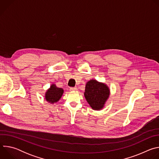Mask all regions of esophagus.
<instances>
[{
    "mask_svg": "<svg viewBox=\"0 0 159 159\" xmlns=\"http://www.w3.org/2000/svg\"><path fill=\"white\" fill-rule=\"evenodd\" d=\"M70 90H72V91H76V90H77V87H70Z\"/></svg>",
    "mask_w": 159,
    "mask_h": 159,
    "instance_id": "1",
    "label": "esophagus"
}]
</instances>
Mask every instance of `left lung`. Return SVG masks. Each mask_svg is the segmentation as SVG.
<instances>
[{"instance_id":"left-lung-1","label":"left lung","mask_w":159,"mask_h":159,"mask_svg":"<svg viewBox=\"0 0 159 159\" xmlns=\"http://www.w3.org/2000/svg\"><path fill=\"white\" fill-rule=\"evenodd\" d=\"M84 96L90 107L99 110L103 107L109 96V90L105 84L90 80L85 85Z\"/></svg>"}]
</instances>
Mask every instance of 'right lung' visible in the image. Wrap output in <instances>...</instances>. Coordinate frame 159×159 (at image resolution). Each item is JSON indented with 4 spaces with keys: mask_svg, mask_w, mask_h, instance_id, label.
I'll use <instances>...</instances> for the list:
<instances>
[{
    "mask_svg": "<svg viewBox=\"0 0 159 159\" xmlns=\"http://www.w3.org/2000/svg\"><path fill=\"white\" fill-rule=\"evenodd\" d=\"M63 93V89L57 87L55 84H53L45 94V99L51 103H54L57 102L61 98Z\"/></svg>",
    "mask_w": 159,
    "mask_h": 159,
    "instance_id": "obj_1",
    "label": "right lung"
}]
</instances>
